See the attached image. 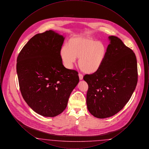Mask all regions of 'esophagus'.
Returning <instances> with one entry per match:
<instances>
[{"label":"esophagus","instance_id":"1","mask_svg":"<svg viewBox=\"0 0 149 149\" xmlns=\"http://www.w3.org/2000/svg\"><path fill=\"white\" fill-rule=\"evenodd\" d=\"M79 77L80 80H82V79H83V75L79 73Z\"/></svg>","mask_w":149,"mask_h":149}]
</instances>
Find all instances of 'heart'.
<instances>
[{
  "label": "heart",
  "mask_w": 149,
  "mask_h": 149,
  "mask_svg": "<svg viewBox=\"0 0 149 149\" xmlns=\"http://www.w3.org/2000/svg\"><path fill=\"white\" fill-rule=\"evenodd\" d=\"M107 52L106 46L103 43L88 38L75 37L70 39L67 45L62 47L60 56L67 68L71 69L77 57L81 70L93 74L102 67Z\"/></svg>",
  "instance_id": "heart-1"
}]
</instances>
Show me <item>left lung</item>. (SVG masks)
Listing matches in <instances>:
<instances>
[{
    "instance_id": "left-lung-1",
    "label": "left lung",
    "mask_w": 149,
    "mask_h": 149,
    "mask_svg": "<svg viewBox=\"0 0 149 149\" xmlns=\"http://www.w3.org/2000/svg\"><path fill=\"white\" fill-rule=\"evenodd\" d=\"M104 61L99 70L85 74L88 84L86 104L94 117L104 118L117 113L127 104L138 80L137 59L134 51L117 37H109Z\"/></svg>"
}]
</instances>
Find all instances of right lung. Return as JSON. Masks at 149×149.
<instances>
[{
    "instance_id": "obj_1",
    "label": "right lung",
    "mask_w": 149,
    "mask_h": 149,
    "mask_svg": "<svg viewBox=\"0 0 149 149\" xmlns=\"http://www.w3.org/2000/svg\"><path fill=\"white\" fill-rule=\"evenodd\" d=\"M64 38L53 31L32 37L17 59L22 95L35 112L45 117L61 113L79 81L78 71L64 67L60 50Z\"/></svg>"
}]
</instances>
